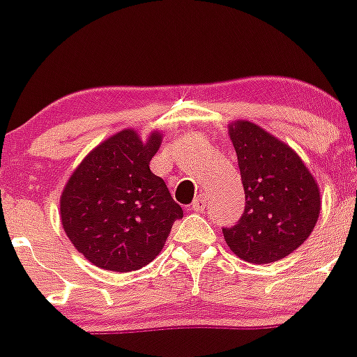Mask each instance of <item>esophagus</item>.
<instances>
[{
	"mask_svg": "<svg viewBox=\"0 0 357 357\" xmlns=\"http://www.w3.org/2000/svg\"><path fill=\"white\" fill-rule=\"evenodd\" d=\"M205 204H207V202H205V199H204V195H199L195 199V202H193L192 204V211H195V212H204L205 211Z\"/></svg>",
	"mask_w": 357,
	"mask_h": 357,
	"instance_id": "obj_1",
	"label": "esophagus"
}]
</instances>
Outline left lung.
<instances>
[{"mask_svg": "<svg viewBox=\"0 0 357 357\" xmlns=\"http://www.w3.org/2000/svg\"><path fill=\"white\" fill-rule=\"evenodd\" d=\"M228 135L238 157L245 211L233 228H222V235L243 261H280L297 250L318 222V183L302 158L261 126L235 121Z\"/></svg>", "mask_w": 357, "mask_h": 357, "instance_id": "8db88e82", "label": "left lung"}]
</instances>
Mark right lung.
Segmentation results:
<instances>
[{
    "label": "right lung",
    "instance_id": "1",
    "mask_svg": "<svg viewBox=\"0 0 357 357\" xmlns=\"http://www.w3.org/2000/svg\"><path fill=\"white\" fill-rule=\"evenodd\" d=\"M162 132L143 142L122 129L91 150L60 197L63 231L89 262L107 271L142 269L160 254L183 208L150 171Z\"/></svg>",
    "mask_w": 357,
    "mask_h": 357
}]
</instances>
